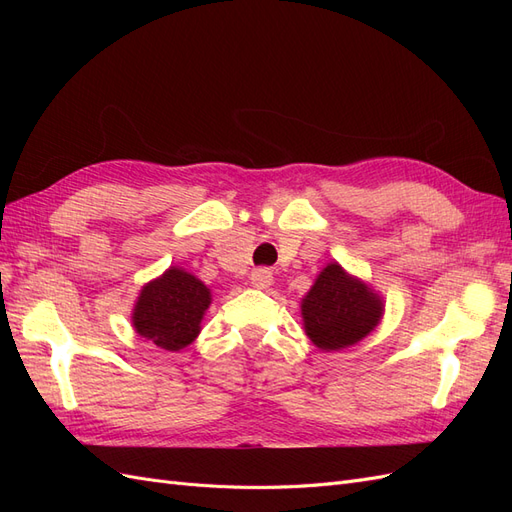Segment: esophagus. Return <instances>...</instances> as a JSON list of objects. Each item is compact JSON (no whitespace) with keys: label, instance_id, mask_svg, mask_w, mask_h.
<instances>
[{"label":"esophagus","instance_id":"obj_1","mask_svg":"<svg viewBox=\"0 0 512 512\" xmlns=\"http://www.w3.org/2000/svg\"><path fill=\"white\" fill-rule=\"evenodd\" d=\"M250 280H252V286H256V288H269L273 284V273L265 267H260V269L252 271Z\"/></svg>","mask_w":512,"mask_h":512}]
</instances>
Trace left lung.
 Wrapping results in <instances>:
<instances>
[{"instance_id": "8db88e82", "label": "left lung", "mask_w": 512, "mask_h": 512, "mask_svg": "<svg viewBox=\"0 0 512 512\" xmlns=\"http://www.w3.org/2000/svg\"><path fill=\"white\" fill-rule=\"evenodd\" d=\"M384 312L382 297L337 262L320 271L301 301L307 337L320 350H342L359 344L378 327Z\"/></svg>"}]
</instances>
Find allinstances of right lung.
<instances>
[{"label":"right lung","instance_id":"1","mask_svg":"<svg viewBox=\"0 0 512 512\" xmlns=\"http://www.w3.org/2000/svg\"><path fill=\"white\" fill-rule=\"evenodd\" d=\"M211 305V290L179 267H170L138 294L134 331L158 348L177 352L190 346L200 333V322Z\"/></svg>","mask_w":512,"mask_h":512}]
</instances>
